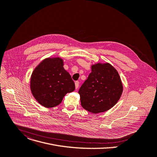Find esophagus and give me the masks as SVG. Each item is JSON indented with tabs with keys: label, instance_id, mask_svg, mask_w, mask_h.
I'll use <instances>...</instances> for the list:
<instances>
[{
	"label": "esophagus",
	"instance_id": "obj_1",
	"mask_svg": "<svg viewBox=\"0 0 157 157\" xmlns=\"http://www.w3.org/2000/svg\"><path fill=\"white\" fill-rule=\"evenodd\" d=\"M79 82L78 81H76V82H75V87H76V89L77 90L78 88V87H79Z\"/></svg>",
	"mask_w": 157,
	"mask_h": 157
}]
</instances>
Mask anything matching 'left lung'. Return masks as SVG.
<instances>
[{
  "label": "left lung",
  "instance_id": "left-lung-1",
  "mask_svg": "<svg viewBox=\"0 0 157 157\" xmlns=\"http://www.w3.org/2000/svg\"><path fill=\"white\" fill-rule=\"evenodd\" d=\"M122 92L123 84L116 69L109 63H97L91 66V73L78 93L82 107L98 113L115 106Z\"/></svg>",
  "mask_w": 157,
  "mask_h": 157
}]
</instances>
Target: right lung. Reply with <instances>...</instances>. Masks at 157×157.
Returning a JSON list of instances; mask_svg holds the SVG:
<instances>
[{
	"mask_svg": "<svg viewBox=\"0 0 157 157\" xmlns=\"http://www.w3.org/2000/svg\"><path fill=\"white\" fill-rule=\"evenodd\" d=\"M63 65V60L60 58H49L33 71L31 92L38 103L46 108L59 105L67 93L75 90V82Z\"/></svg>",
	"mask_w": 157,
	"mask_h": 157,
	"instance_id": "add662e5",
	"label": "right lung"
}]
</instances>
